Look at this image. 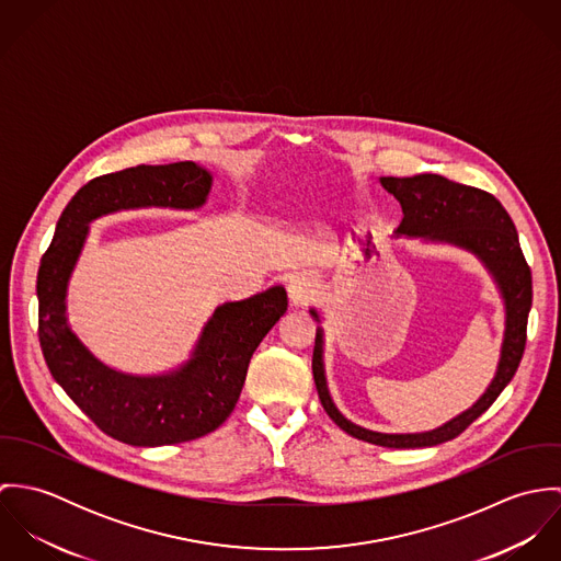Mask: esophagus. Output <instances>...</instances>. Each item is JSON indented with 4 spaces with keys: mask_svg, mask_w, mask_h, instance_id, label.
<instances>
[{
    "mask_svg": "<svg viewBox=\"0 0 561 561\" xmlns=\"http://www.w3.org/2000/svg\"><path fill=\"white\" fill-rule=\"evenodd\" d=\"M287 294H289V302H291L294 307H307V305L316 298L318 289H316V283H313L311 276L298 274V276H294V278L289 280Z\"/></svg>",
    "mask_w": 561,
    "mask_h": 561,
    "instance_id": "34e87169",
    "label": "esophagus"
}]
</instances>
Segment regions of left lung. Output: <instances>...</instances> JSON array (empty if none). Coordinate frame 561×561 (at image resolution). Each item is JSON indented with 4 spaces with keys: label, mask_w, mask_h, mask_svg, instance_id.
I'll use <instances>...</instances> for the list:
<instances>
[{
    "label": "left lung",
    "mask_w": 561,
    "mask_h": 561,
    "mask_svg": "<svg viewBox=\"0 0 561 561\" xmlns=\"http://www.w3.org/2000/svg\"><path fill=\"white\" fill-rule=\"evenodd\" d=\"M382 187L400 201L401 225L396 236L412 240L451 243L456 248L476 254L485 270L492 274L503 305L505 330L501 343V356L496 374L488 389L469 410L460 412L451 421L430 432L416 434H385L360 427L347 421L330 398L323 371V330L318 328L313 350V378L321 405L328 416L350 436L391 449L434 447L462 434L514 378L527 341V318L531 309V270L518 243L516 227L503 205L488 192L449 181L440 174H414V176H380ZM311 316L320 321L316 309Z\"/></svg>",
    "instance_id": "8db88e82"
}]
</instances>
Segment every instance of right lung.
Instances as JSON below:
<instances>
[{
	"label": "right lung",
	"mask_w": 561,
	"mask_h": 561,
	"mask_svg": "<svg viewBox=\"0 0 561 561\" xmlns=\"http://www.w3.org/2000/svg\"><path fill=\"white\" fill-rule=\"evenodd\" d=\"M214 176L194 161L136 165L88 181L62 211L41 259L38 341L54 380L107 436L134 447H161L201 438L220 427L240 400L248 363L287 311L276 285L240 302L216 307L192 356L172 371L136 376L99 360L73 332L67 287L90 222L125 209H198Z\"/></svg>",
	"instance_id": "right-lung-1"
}]
</instances>
